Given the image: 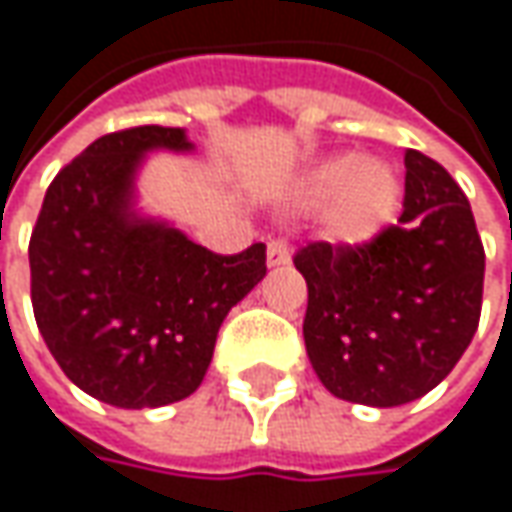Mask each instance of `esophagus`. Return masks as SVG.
I'll list each match as a JSON object with an SVG mask.
<instances>
[{"mask_svg":"<svg viewBox=\"0 0 512 512\" xmlns=\"http://www.w3.org/2000/svg\"><path fill=\"white\" fill-rule=\"evenodd\" d=\"M291 262V247L282 239H273L268 244V268H285Z\"/></svg>","mask_w":512,"mask_h":512,"instance_id":"obj_1","label":"esophagus"}]
</instances>
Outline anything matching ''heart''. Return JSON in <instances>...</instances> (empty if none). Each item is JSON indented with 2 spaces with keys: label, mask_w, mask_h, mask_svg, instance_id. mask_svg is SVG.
<instances>
[{
  "label": "heart",
  "mask_w": 512,
  "mask_h": 512,
  "mask_svg": "<svg viewBox=\"0 0 512 512\" xmlns=\"http://www.w3.org/2000/svg\"><path fill=\"white\" fill-rule=\"evenodd\" d=\"M294 210H322V236L340 250H363L395 224L403 181L386 161L334 152L308 164L291 184Z\"/></svg>",
  "instance_id": "b5f03b06"
}]
</instances>
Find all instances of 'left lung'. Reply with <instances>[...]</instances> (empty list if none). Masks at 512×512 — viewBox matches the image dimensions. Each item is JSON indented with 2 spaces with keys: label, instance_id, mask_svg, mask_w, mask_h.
I'll return each mask as SVG.
<instances>
[{
  "label": "left lung",
  "instance_id": "8db88e82",
  "mask_svg": "<svg viewBox=\"0 0 512 512\" xmlns=\"http://www.w3.org/2000/svg\"><path fill=\"white\" fill-rule=\"evenodd\" d=\"M400 224L363 250L314 242L294 256L308 285L302 337L322 386L363 406L432 392L473 343L484 247L447 169L406 149Z\"/></svg>",
  "mask_w": 512,
  "mask_h": 512
}]
</instances>
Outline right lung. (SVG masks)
Here are the masks:
<instances>
[{
  "label": "right lung",
  "mask_w": 512,
  "mask_h": 512,
  "mask_svg": "<svg viewBox=\"0 0 512 512\" xmlns=\"http://www.w3.org/2000/svg\"><path fill=\"white\" fill-rule=\"evenodd\" d=\"M184 129L135 126L83 149L31 233V302L65 377L117 409L190 397L230 308L265 279V244L218 256L138 210L149 152H192Z\"/></svg>",
  "instance_id": "obj_1"
}]
</instances>
